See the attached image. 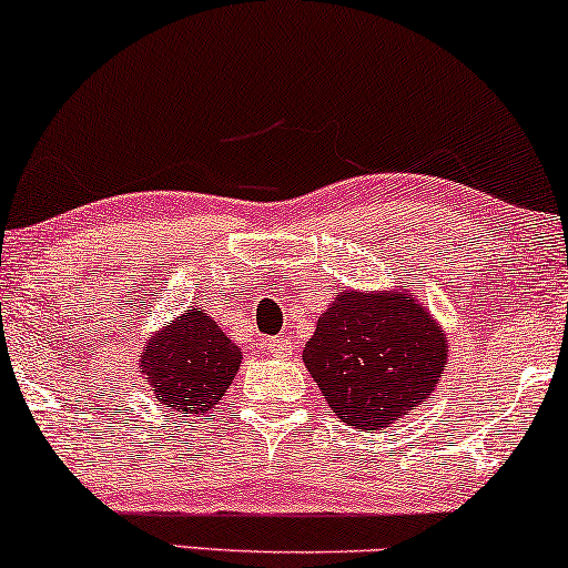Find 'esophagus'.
Returning a JSON list of instances; mask_svg holds the SVG:
<instances>
[{"mask_svg": "<svg viewBox=\"0 0 568 568\" xmlns=\"http://www.w3.org/2000/svg\"><path fill=\"white\" fill-rule=\"evenodd\" d=\"M266 349L271 352V355H276V357H284L286 352L292 349V344H290V338L274 336V338H266Z\"/></svg>", "mask_w": 568, "mask_h": 568, "instance_id": "1", "label": "esophagus"}]
</instances>
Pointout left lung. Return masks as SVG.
<instances>
[{
    "mask_svg": "<svg viewBox=\"0 0 568 568\" xmlns=\"http://www.w3.org/2000/svg\"><path fill=\"white\" fill-rule=\"evenodd\" d=\"M302 363L342 423L378 430L430 399L448 363V338L407 290H338Z\"/></svg>",
    "mask_w": 568,
    "mask_h": 568,
    "instance_id": "left-lung-1",
    "label": "left lung"
}]
</instances>
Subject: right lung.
I'll use <instances>...</instances> for the list:
<instances>
[{
    "instance_id": "add662e5",
    "label": "right lung",
    "mask_w": 568,
    "mask_h": 568,
    "mask_svg": "<svg viewBox=\"0 0 568 568\" xmlns=\"http://www.w3.org/2000/svg\"><path fill=\"white\" fill-rule=\"evenodd\" d=\"M240 363V347L201 307L182 313L140 352V373L169 419L211 415L232 386Z\"/></svg>"
}]
</instances>
